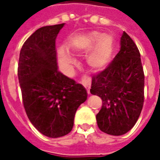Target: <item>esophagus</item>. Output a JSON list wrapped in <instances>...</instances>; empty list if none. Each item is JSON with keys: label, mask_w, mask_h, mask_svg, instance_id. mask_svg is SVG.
Masks as SVG:
<instances>
[{"label": "esophagus", "mask_w": 160, "mask_h": 160, "mask_svg": "<svg viewBox=\"0 0 160 160\" xmlns=\"http://www.w3.org/2000/svg\"><path fill=\"white\" fill-rule=\"evenodd\" d=\"M81 83H82V85H83L84 87L87 88V93L90 94V87H91V80H90V79H88L87 77H84L83 79H82V81H81Z\"/></svg>", "instance_id": "esophagus-1"}]
</instances>
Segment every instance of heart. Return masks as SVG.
I'll list each match as a JSON object with an SVG mask.
<instances>
[{
  "instance_id": "obj_1",
  "label": "heart",
  "mask_w": 160,
  "mask_h": 160,
  "mask_svg": "<svg viewBox=\"0 0 160 160\" xmlns=\"http://www.w3.org/2000/svg\"><path fill=\"white\" fill-rule=\"evenodd\" d=\"M92 48L87 56V63L93 68L101 69L111 62L114 41L108 34H102L98 32H92L78 39L76 49L82 52H87ZM58 61L61 68L67 75H71L75 65V60L64 49H60Z\"/></svg>"
}]
</instances>
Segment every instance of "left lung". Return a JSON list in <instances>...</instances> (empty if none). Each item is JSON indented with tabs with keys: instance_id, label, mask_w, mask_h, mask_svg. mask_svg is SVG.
I'll use <instances>...</instances> for the list:
<instances>
[{
	"instance_id": "left-lung-1",
	"label": "left lung",
	"mask_w": 160,
	"mask_h": 160,
	"mask_svg": "<svg viewBox=\"0 0 160 160\" xmlns=\"http://www.w3.org/2000/svg\"><path fill=\"white\" fill-rule=\"evenodd\" d=\"M120 50L108 67L92 77L91 93L102 99L96 116L101 131L122 135L130 130L144 103V72L141 55L130 37L123 32Z\"/></svg>"
}]
</instances>
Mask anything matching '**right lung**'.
<instances>
[{"label": "right lung", "mask_w": 160, "mask_h": 160, "mask_svg": "<svg viewBox=\"0 0 160 160\" xmlns=\"http://www.w3.org/2000/svg\"><path fill=\"white\" fill-rule=\"evenodd\" d=\"M64 25L38 29L19 53L18 77L26 115L41 134L50 138L72 130L77 109L87 98L85 87L57 68L56 39Z\"/></svg>", "instance_id": "add662e5"}]
</instances>
